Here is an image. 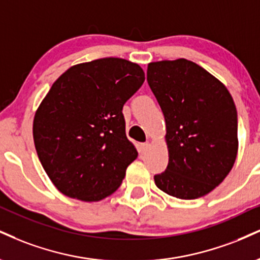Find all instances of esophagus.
I'll return each mask as SVG.
<instances>
[{
  "label": "esophagus",
  "instance_id": "esophagus-1",
  "mask_svg": "<svg viewBox=\"0 0 260 260\" xmlns=\"http://www.w3.org/2000/svg\"><path fill=\"white\" fill-rule=\"evenodd\" d=\"M150 148V143H142L140 144V148H139V152L142 155L146 154V151H148Z\"/></svg>",
  "mask_w": 260,
  "mask_h": 260
}]
</instances>
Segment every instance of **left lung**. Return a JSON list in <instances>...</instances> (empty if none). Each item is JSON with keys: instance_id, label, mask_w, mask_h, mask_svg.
I'll return each instance as SVG.
<instances>
[{"instance_id": "1", "label": "left lung", "mask_w": 260, "mask_h": 260, "mask_svg": "<svg viewBox=\"0 0 260 260\" xmlns=\"http://www.w3.org/2000/svg\"><path fill=\"white\" fill-rule=\"evenodd\" d=\"M146 80L166 121L168 166L154 177L162 191L181 200L207 195L235 164L237 111L226 87L186 59L148 65Z\"/></svg>"}]
</instances>
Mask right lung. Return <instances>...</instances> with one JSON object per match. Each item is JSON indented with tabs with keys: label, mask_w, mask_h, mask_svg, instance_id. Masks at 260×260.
<instances>
[{
	"label": "right lung",
	"mask_w": 260,
	"mask_h": 260,
	"mask_svg": "<svg viewBox=\"0 0 260 260\" xmlns=\"http://www.w3.org/2000/svg\"><path fill=\"white\" fill-rule=\"evenodd\" d=\"M145 80L138 64L103 58L68 69L34 117L41 165L69 198L96 202L121 185L138 156L126 136L122 108Z\"/></svg>",
	"instance_id": "obj_1"
}]
</instances>
